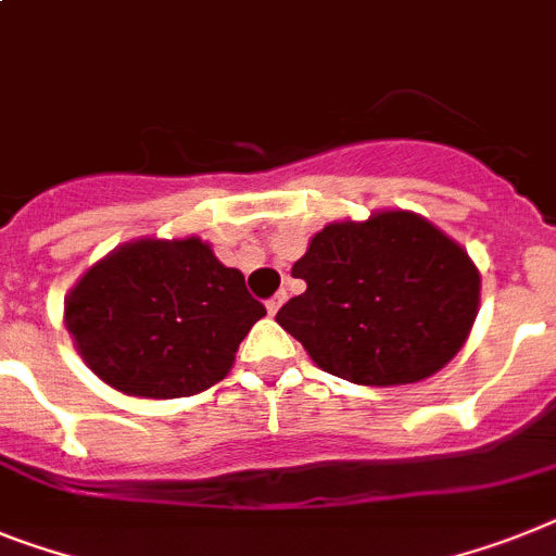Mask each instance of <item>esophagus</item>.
<instances>
[{
	"label": "esophagus",
	"instance_id": "obj_1",
	"mask_svg": "<svg viewBox=\"0 0 556 556\" xmlns=\"http://www.w3.org/2000/svg\"><path fill=\"white\" fill-rule=\"evenodd\" d=\"M283 301H287V292H275V295L267 301V312H269V315H275V312L281 309Z\"/></svg>",
	"mask_w": 556,
	"mask_h": 556
}]
</instances>
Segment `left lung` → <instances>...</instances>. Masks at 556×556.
<instances>
[{"mask_svg":"<svg viewBox=\"0 0 556 556\" xmlns=\"http://www.w3.org/2000/svg\"><path fill=\"white\" fill-rule=\"evenodd\" d=\"M292 275L306 292L275 320L320 369L361 387H403L443 369L480 304L469 252L406 210L327 224Z\"/></svg>","mask_w":556,"mask_h":556,"instance_id":"obj_1","label":"left lung"}]
</instances>
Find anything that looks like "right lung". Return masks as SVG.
I'll return each instance as SVG.
<instances>
[{
  "label": "right lung",
  "mask_w": 556,
  "mask_h": 556,
  "mask_svg": "<svg viewBox=\"0 0 556 556\" xmlns=\"http://www.w3.org/2000/svg\"><path fill=\"white\" fill-rule=\"evenodd\" d=\"M267 309L206 241L141 238L104 255L64 298L85 364L132 397H190L227 378Z\"/></svg>",
  "instance_id": "add662e5"
}]
</instances>
